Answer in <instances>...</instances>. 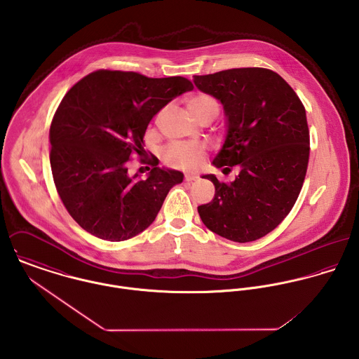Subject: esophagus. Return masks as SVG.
Wrapping results in <instances>:
<instances>
[{
  "instance_id": "obj_1",
  "label": "esophagus",
  "mask_w": 359,
  "mask_h": 359,
  "mask_svg": "<svg viewBox=\"0 0 359 359\" xmlns=\"http://www.w3.org/2000/svg\"><path fill=\"white\" fill-rule=\"evenodd\" d=\"M198 177L196 175H192V174H185V181L187 182H192V181H195Z\"/></svg>"
}]
</instances>
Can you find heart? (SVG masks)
Instances as JSON below:
<instances>
[{"instance_id":"heart-1","label":"heart","mask_w":359,"mask_h":359,"mask_svg":"<svg viewBox=\"0 0 359 359\" xmlns=\"http://www.w3.org/2000/svg\"><path fill=\"white\" fill-rule=\"evenodd\" d=\"M187 106L192 116L198 120H202L205 116L214 114L217 117L219 106L214 97L198 93L188 98ZM205 154V147L203 144H185V142H175L165 148L163 157L164 161L174 168L182 170H194L198 168Z\"/></svg>"}]
</instances>
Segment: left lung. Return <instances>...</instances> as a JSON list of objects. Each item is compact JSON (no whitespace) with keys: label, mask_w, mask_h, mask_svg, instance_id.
Returning a JSON list of instances; mask_svg holds the SVG:
<instances>
[{"label":"left lung","mask_w":359,"mask_h":359,"mask_svg":"<svg viewBox=\"0 0 359 359\" xmlns=\"http://www.w3.org/2000/svg\"><path fill=\"white\" fill-rule=\"evenodd\" d=\"M195 86L219 100L228 134L212 160L218 168L238 165L233 182H219L214 199L198 207L205 226L239 243L273 231L296 203L307 172L309 130L304 104L275 72L241 67L194 76Z\"/></svg>","instance_id":"1"}]
</instances>
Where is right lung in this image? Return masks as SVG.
<instances>
[{"label":"right lung","instance_id":"1","mask_svg":"<svg viewBox=\"0 0 359 359\" xmlns=\"http://www.w3.org/2000/svg\"><path fill=\"white\" fill-rule=\"evenodd\" d=\"M191 90L194 84L180 76L101 69L66 93L52 118L50 161L59 198L83 229L121 242L154 222L184 174L147 156L145 131L161 107ZM133 154L153 165L147 180L128 175Z\"/></svg>","mask_w":359,"mask_h":359}]
</instances>
